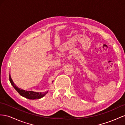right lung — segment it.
Returning <instances> with one entry per match:
<instances>
[{
  "label": "right lung",
  "mask_w": 125,
  "mask_h": 125,
  "mask_svg": "<svg viewBox=\"0 0 125 125\" xmlns=\"http://www.w3.org/2000/svg\"><path fill=\"white\" fill-rule=\"evenodd\" d=\"M9 81L10 82V83L11 84L12 86L15 88V90L18 92V93L21 95L23 96V97L29 99H40L42 98L43 96H44L47 94L48 91L45 92H35L33 91H25L22 89L18 87L14 83L12 80L11 79L10 74H9ZM53 81H52L53 82Z\"/></svg>",
  "instance_id": "add662e5"
}]
</instances>
